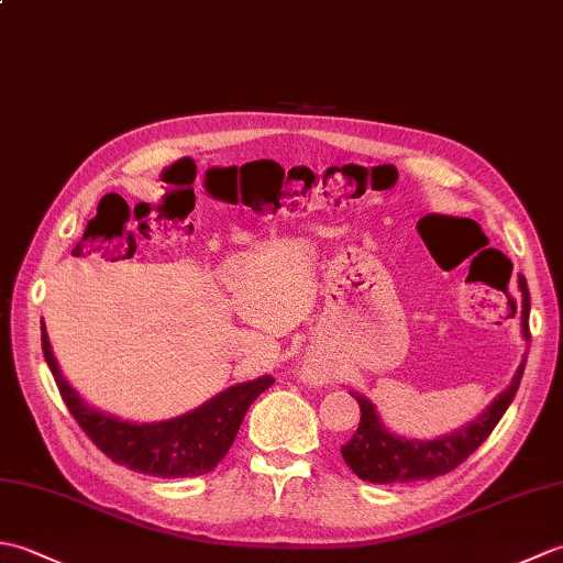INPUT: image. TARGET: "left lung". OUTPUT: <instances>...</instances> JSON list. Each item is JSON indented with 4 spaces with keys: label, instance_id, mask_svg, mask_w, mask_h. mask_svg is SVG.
I'll list each match as a JSON object with an SVG mask.
<instances>
[{
    "label": "left lung",
    "instance_id": "1",
    "mask_svg": "<svg viewBox=\"0 0 563 563\" xmlns=\"http://www.w3.org/2000/svg\"><path fill=\"white\" fill-rule=\"evenodd\" d=\"M518 285L522 292V339L530 343V292L525 278H518ZM525 363H528V353L522 355V363L518 365L516 375H512L510 385L486 406V411L479 418H474V421L462 426L460 430H454L450 435H440L433 440L404 438L391 433V430L382 423L377 406L365 399L363 394L351 391V397H355L357 404H361V423H357L353 438L341 448L345 464H349L363 482L373 484L423 482L452 472L454 466H460L488 435H492L496 423L504 418L506 409L520 387Z\"/></svg>",
    "mask_w": 563,
    "mask_h": 563
}]
</instances>
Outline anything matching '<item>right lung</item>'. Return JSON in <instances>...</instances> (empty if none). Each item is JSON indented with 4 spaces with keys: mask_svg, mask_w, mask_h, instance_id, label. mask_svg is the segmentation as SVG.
<instances>
[{
    "mask_svg": "<svg viewBox=\"0 0 563 563\" xmlns=\"http://www.w3.org/2000/svg\"><path fill=\"white\" fill-rule=\"evenodd\" d=\"M43 355L69 413L103 454L115 464L159 479H181L212 472L230 452L249 406L273 385L271 375L220 391L198 409L154 423L123 421L84 401L57 367L43 327Z\"/></svg>",
    "mask_w": 563,
    "mask_h": 563,
    "instance_id": "right-lung-1",
    "label": "right lung"
}]
</instances>
